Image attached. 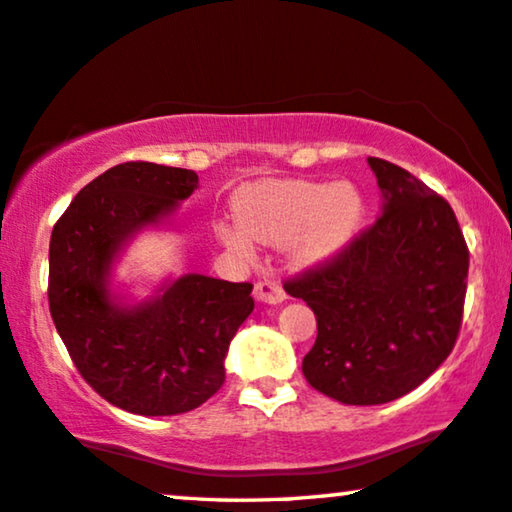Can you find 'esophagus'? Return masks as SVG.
<instances>
[{
  "label": "esophagus",
  "instance_id": "34e87169",
  "mask_svg": "<svg viewBox=\"0 0 512 512\" xmlns=\"http://www.w3.org/2000/svg\"><path fill=\"white\" fill-rule=\"evenodd\" d=\"M255 299L262 304H281L288 299L285 290L281 288V283L276 281H260L255 285Z\"/></svg>",
  "mask_w": 512,
  "mask_h": 512
}]
</instances>
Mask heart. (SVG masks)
Listing matches in <instances>:
<instances>
[{"instance_id":"1","label":"heart","mask_w":512,"mask_h":512,"mask_svg":"<svg viewBox=\"0 0 512 512\" xmlns=\"http://www.w3.org/2000/svg\"><path fill=\"white\" fill-rule=\"evenodd\" d=\"M238 227H224L222 238L248 252L250 241L290 245L292 262L316 267L351 248L365 224V196L353 182L267 180L238 192Z\"/></svg>"}]
</instances>
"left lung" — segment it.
<instances>
[{"label":"left lung","mask_w":512,"mask_h":512,"mask_svg":"<svg viewBox=\"0 0 512 512\" xmlns=\"http://www.w3.org/2000/svg\"><path fill=\"white\" fill-rule=\"evenodd\" d=\"M367 163L384 199L377 222L330 264L285 283L316 313L304 377L344 405L391 403L445 363L468 276L449 203L395 163Z\"/></svg>","instance_id":"obj_1"}]
</instances>
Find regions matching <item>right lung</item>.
Wrapping results in <instances>:
<instances>
[{"mask_svg":"<svg viewBox=\"0 0 512 512\" xmlns=\"http://www.w3.org/2000/svg\"><path fill=\"white\" fill-rule=\"evenodd\" d=\"M194 189V170L119 163L74 196L51 234L58 335L95 393L142 417L196 410L220 391L231 339L255 309L250 283L203 274L166 278L145 299L114 285L133 238L168 229Z\"/></svg>","mask_w":512,"mask_h":512,"instance_id":"1","label":"right lung"}]
</instances>
